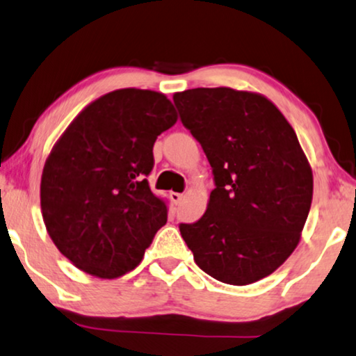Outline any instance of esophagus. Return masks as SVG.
<instances>
[{
    "instance_id": "obj_1",
    "label": "esophagus",
    "mask_w": 356,
    "mask_h": 356,
    "mask_svg": "<svg viewBox=\"0 0 356 356\" xmlns=\"http://www.w3.org/2000/svg\"><path fill=\"white\" fill-rule=\"evenodd\" d=\"M170 200H172L175 205H179V203H181V200L184 198V195L182 193H177V192H170Z\"/></svg>"
}]
</instances>
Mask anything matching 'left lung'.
Listing matches in <instances>:
<instances>
[{"label":"left lung","mask_w":356,"mask_h":356,"mask_svg":"<svg viewBox=\"0 0 356 356\" xmlns=\"http://www.w3.org/2000/svg\"><path fill=\"white\" fill-rule=\"evenodd\" d=\"M182 125L202 145L215 188L179 229L203 272L229 285L273 273L300 243L312 170L295 130L267 97L231 88L174 94Z\"/></svg>","instance_id":"obj_1"}]
</instances>
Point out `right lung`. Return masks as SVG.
Returning <instances> with one entry per match:
<instances>
[{"label":"right lung","instance_id":"obj_1","mask_svg":"<svg viewBox=\"0 0 356 356\" xmlns=\"http://www.w3.org/2000/svg\"><path fill=\"white\" fill-rule=\"evenodd\" d=\"M175 122L164 94L118 89L89 104L56 141L42 172V216L76 267L117 278L141 262L168 221V203L146 177L156 138Z\"/></svg>","mask_w":356,"mask_h":356}]
</instances>
